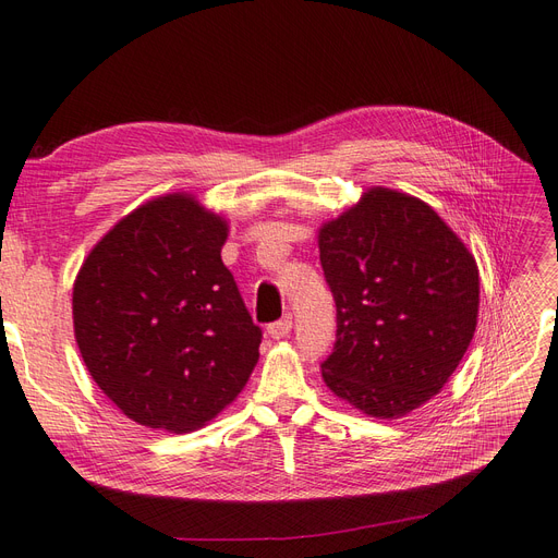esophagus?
Instances as JSON below:
<instances>
[{
	"label": "esophagus",
	"mask_w": 558,
	"mask_h": 558,
	"mask_svg": "<svg viewBox=\"0 0 558 558\" xmlns=\"http://www.w3.org/2000/svg\"><path fill=\"white\" fill-rule=\"evenodd\" d=\"M291 330H293V316L291 314H286L283 318L267 325V335H270L272 339H283V337L291 335Z\"/></svg>",
	"instance_id": "obj_1"
}]
</instances>
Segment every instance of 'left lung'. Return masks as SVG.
<instances>
[{"label":"left lung","mask_w":558,"mask_h":558,"mask_svg":"<svg viewBox=\"0 0 558 558\" xmlns=\"http://www.w3.org/2000/svg\"><path fill=\"white\" fill-rule=\"evenodd\" d=\"M337 304V341L320 362L328 388L374 417H399L446 386L477 323L469 248L434 209L372 189L318 235Z\"/></svg>","instance_id":"8db88e82"}]
</instances>
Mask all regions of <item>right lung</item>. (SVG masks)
<instances>
[{"instance_id":"1","label":"right lung","mask_w":558,"mask_h":558,"mask_svg":"<svg viewBox=\"0 0 558 558\" xmlns=\"http://www.w3.org/2000/svg\"><path fill=\"white\" fill-rule=\"evenodd\" d=\"M226 221L172 194L124 217L73 286L92 378L138 425L191 432L233 401L263 330L221 260Z\"/></svg>"}]
</instances>
